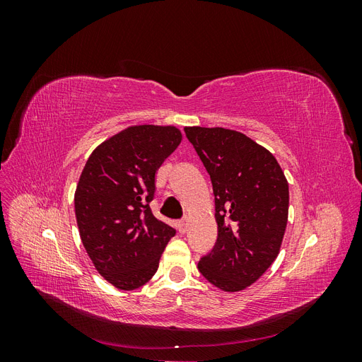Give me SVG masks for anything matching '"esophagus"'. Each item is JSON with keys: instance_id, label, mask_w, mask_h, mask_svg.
<instances>
[{"instance_id": "esophagus-1", "label": "esophagus", "mask_w": 362, "mask_h": 362, "mask_svg": "<svg viewBox=\"0 0 362 362\" xmlns=\"http://www.w3.org/2000/svg\"><path fill=\"white\" fill-rule=\"evenodd\" d=\"M187 226H189L187 221H180V222H178V231H180L181 234H185V233H187Z\"/></svg>"}]
</instances>
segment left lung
<instances>
[{"label": "left lung", "mask_w": 362, "mask_h": 362, "mask_svg": "<svg viewBox=\"0 0 362 362\" xmlns=\"http://www.w3.org/2000/svg\"><path fill=\"white\" fill-rule=\"evenodd\" d=\"M210 173L217 242L198 269L213 286L242 291L276 259L288 221V182L264 146L226 128L185 127Z\"/></svg>", "instance_id": "8db88e82"}]
</instances>
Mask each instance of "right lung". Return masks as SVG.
Segmentation results:
<instances>
[{
  "label": "right lung",
  "instance_id": "obj_1",
  "mask_svg": "<svg viewBox=\"0 0 362 362\" xmlns=\"http://www.w3.org/2000/svg\"><path fill=\"white\" fill-rule=\"evenodd\" d=\"M181 140L173 125L128 127L98 145L80 175L74 204L83 246L98 273L119 290L145 286L175 235L149 202L158 168Z\"/></svg>",
  "mask_w": 362,
  "mask_h": 362
}]
</instances>
